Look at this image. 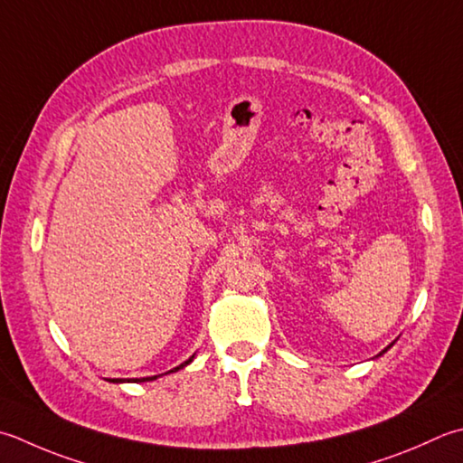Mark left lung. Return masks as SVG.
I'll return each instance as SVG.
<instances>
[{"instance_id":"obj_1","label":"left lung","mask_w":463,"mask_h":463,"mask_svg":"<svg viewBox=\"0 0 463 463\" xmlns=\"http://www.w3.org/2000/svg\"><path fill=\"white\" fill-rule=\"evenodd\" d=\"M392 347H393V343H392V345H387V347H385V349H383L382 353H379V355H377V357H382V355H383V353H387V349H392Z\"/></svg>"}]
</instances>
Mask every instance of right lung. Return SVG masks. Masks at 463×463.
Wrapping results in <instances>:
<instances>
[{
    "label": "right lung",
    "instance_id": "1",
    "mask_svg": "<svg viewBox=\"0 0 463 463\" xmlns=\"http://www.w3.org/2000/svg\"><path fill=\"white\" fill-rule=\"evenodd\" d=\"M193 359H194V355L193 357H188L184 364H180L178 367H175V369H170V371H166V373H175V371H178V369H183V367H186L188 364H193ZM166 373H162V375H166ZM162 375H154V377H142V379H108V382L110 383H126V382H134V383H144V382H154V379H158V377H162Z\"/></svg>",
    "mask_w": 463,
    "mask_h": 463
}]
</instances>
